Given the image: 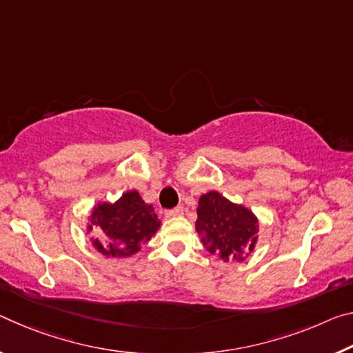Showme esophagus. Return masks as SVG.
Wrapping results in <instances>:
<instances>
[{
  "mask_svg": "<svg viewBox=\"0 0 353 353\" xmlns=\"http://www.w3.org/2000/svg\"><path fill=\"white\" fill-rule=\"evenodd\" d=\"M183 214V207L179 205L176 209H168L165 210V216L166 218H174V216H181Z\"/></svg>",
  "mask_w": 353,
  "mask_h": 353,
  "instance_id": "34e87169",
  "label": "esophagus"
}]
</instances>
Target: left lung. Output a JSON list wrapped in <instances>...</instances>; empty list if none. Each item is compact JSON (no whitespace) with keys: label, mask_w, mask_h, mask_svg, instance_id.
I'll use <instances>...</instances> for the list:
<instances>
[{"label":"left lung","mask_w":353,"mask_h":353,"mask_svg":"<svg viewBox=\"0 0 353 353\" xmlns=\"http://www.w3.org/2000/svg\"><path fill=\"white\" fill-rule=\"evenodd\" d=\"M196 231L205 234L203 242L210 253H220L225 261H242L243 251L250 253L254 248L257 220L243 205L209 192L199 198Z\"/></svg>","instance_id":"obj_1"}]
</instances>
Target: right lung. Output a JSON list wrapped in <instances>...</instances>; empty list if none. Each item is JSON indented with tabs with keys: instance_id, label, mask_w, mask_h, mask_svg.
Listing matches in <instances>:
<instances>
[{
	"instance_id": "1",
	"label": "right lung",
	"mask_w": 353,
	"mask_h": 353,
	"mask_svg": "<svg viewBox=\"0 0 353 353\" xmlns=\"http://www.w3.org/2000/svg\"><path fill=\"white\" fill-rule=\"evenodd\" d=\"M91 225L102 229L106 236L105 242L94 240L100 253L125 257L135 254L139 245L150 240L160 228V220L154 207L144 203L138 192H128L114 204H99L92 212Z\"/></svg>"
}]
</instances>
